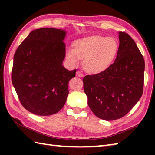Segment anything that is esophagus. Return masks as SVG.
Instances as JSON below:
<instances>
[{
    "label": "esophagus",
    "instance_id": "34e87169",
    "mask_svg": "<svg viewBox=\"0 0 155 155\" xmlns=\"http://www.w3.org/2000/svg\"><path fill=\"white\" fill-rule=\"evenodd\" d=\"M76 75H77V77H82L83 76V73H82V72L81 71H78L77 72V73H76Z\"/></svg>",
    "mask_w": 155,
    "mask_h": 155
}]
</instances>
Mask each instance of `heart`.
<instances>
[{"label": "heart", "mask_w": 155, "mask_h": 155, "mask_svg": "<svg viewBox=\"0 0 155 155\" xmlns=\"http://www.w3.org/2000/svg\"><path fill=\"white\" fill-rule=\"evenodd\" d=\"M74 49L68 48L67 57L72 64L77 65L83 59L84 68L89 72H98L104 70L113 61L118 44L113 37L94 36L76 41Z\"/></svg>", "instance_id": "heart-1"}]
</instances>
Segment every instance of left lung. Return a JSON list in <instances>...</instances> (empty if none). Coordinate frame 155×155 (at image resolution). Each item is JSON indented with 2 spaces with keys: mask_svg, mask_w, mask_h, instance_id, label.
<instances>
[{
  "mask_svg": "<svg viewBox=\"0 0 155 155\" xmlns=\"http://www.w3.org/2000/svg\"><path fill=\"white\" fill-rule=\"evenodd\" d=\"M117 58L100 73L83 78V88L93 113L105 120L123 117L143 93L144 60L126 32H119Z\"/></svg>",
  "mask_w": 155,
  "mask_h": 155,
  "instance_id": "left-lung-1",
  "label": "left lung"
}]
</instances>
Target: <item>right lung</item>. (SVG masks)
<instances>
[{"mask_svg": "<svg viewBox=\"0 0 155 155\" xmlns=\"http://www.w3.org/2000/svg\"><path fill=\"white\" fill-rule=\"evenodd\" d=\"M66 32L41 28L32 31L14 55L12 83L19 101L31 113L48 116L62 109L68 94V81L77 69L62 66Z\"/></svg>", "mask_w": 155, "mask_h": 155, "instance_id": "right-lung-1", "label": "right lung"}]
</instances>
